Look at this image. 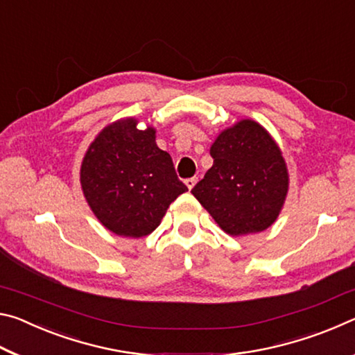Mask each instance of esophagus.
<instances>
[{"label": "esophagus", "mask_w": 355, "mask_h": 355, "mask_svg": "<svg viewBox=\"0 0 355 355\" xmlns=\"http://www.w3.org/2000/svg\"><path fill=\"white\" fill-rule=\"evenodd\" d=\"M196 183H197V178H196V177L188 178V180H186V182H184V184L188 186V189H192V188H194Z\"/></svg>", "instance_id": "esophagus-1"}]
</instances>
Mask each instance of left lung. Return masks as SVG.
<instances>
[{
	"label": "left lung",
	"instance_id": "obj_1",
	"mask_svg": "<svg viewBox=\"0 0 355 355\" xmlns=\"http://www.w3.org/2000/svg\"><path fill=\"white\" fill-rule=\"evenodd\" d=\"M213 166L192 194L230 236L260 233L277 220L290 188L279 144L252 119L222 130L209 147Z\"/></svg>",
	"mask_w": 355,
	"mask_h": 355
}]
</instances>
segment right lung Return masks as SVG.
Instances as JSON below:
<instances>
[{"mask_svg": "<svg viewBox=\"0 0 355 355\" xmlns=\"http://www.w3.org/2000/svg\"><path fill=\"white\" fill-rule=\"evenodd\" d=\"M156 130L125 117L100 131L84 155L80 182L87 205L107 230L142 238L161 224L171 203L188 188L171 155L156 146Z\"/></svg>", "mask_w": 355, "mask_h": 355, "instance_id": "add662e5", "label": "right lung"}]
</instances>
